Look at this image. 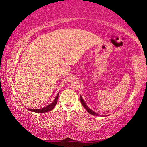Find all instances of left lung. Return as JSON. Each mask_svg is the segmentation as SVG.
<instances>
[{
    "label": "left lung",
    "mask_w": 147,
    "mask_h": 147,
    "mask_svg": "<svg viewBox=\"0 0 147 147\" xmlns=\"http://www.w3.org/2000/svg\"><path fill=\"white\" fill-rule=\"evenodd\" d=\"M80 102H81L82 104V106L84 107V108L86 109L87 111H88L89 113H90V114H91V115H95V116H98L99 115L98 113H96L94 112V111H93V110H92V109H91L88 106L86 105V104L85 103V102L84 101L82 98V96H80Z\"/></svg>",
    "instance_id": "8db88e82"
}]
</instances>
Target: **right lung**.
Listing matches in <instances>:
<instances>
[{
    "instance_id": "1",
    "label": "right lung",
    "mask_w": 147,
    "mask_h": 147,
    "mask_svg": "<svg viewBox=\"0 0 147 147\" xmlns=\"http://www.w3.org/2000/svg\"><path fill=\"white\" fill-rule=\"evenodd\" d=\"M58 94H59V93H58V94H57L56 97L55 98V99H54L53 102H52L51 104H49V105L47 106L46 107H45V108H41V109H28V110L31 111H34V112H36V113H45V112H47V111H49L52 110V109H53V108L56 105L57 102H58Z\"/></svg>"
}]
</instances>
